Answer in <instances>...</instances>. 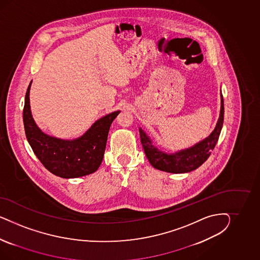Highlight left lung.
<instances>
[{"mask_svg": "<svg viewBox=\"0 0 260 260\" xmlns=\"http://www.w3.org/2000/svg\"><path fill=\"white\" fill-rule=\"evenodd\" d=\"M224 121V101L221 95L220 115L215 128L204 140L198 142L189 149L179 150L175 153H166L158 150L146 133L139 128L142 147L150 164L160 171L172 173H189L197 170L209 158L220 135Z\"/></svg>", "mask_w": 260, "mask_h": 260, "instance_id": "1", "label": "left lung"}]
</instances>
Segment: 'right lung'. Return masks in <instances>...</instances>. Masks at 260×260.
<instances>
[{"instance_id": "right-lung-1", "label": "right lung", "mask_w": 260, "mask_h": 260, "mask_svg": "<svg viewBox=\"0 0 260 260\" xmlns=\"http://www.w3.org/2000/svg\"><path fill=\"white\" fill-rule=\"evenodd\" d=\"M27 87L24 98V132L35 155L50 173L62 178H76L93 173L102 163L108 134L120 110L97 120L86 134L73 140H63L44 134L32 118Z\"/></svg>"}]
</instances>
